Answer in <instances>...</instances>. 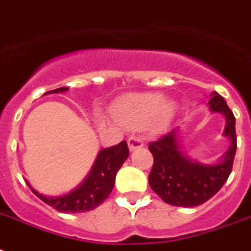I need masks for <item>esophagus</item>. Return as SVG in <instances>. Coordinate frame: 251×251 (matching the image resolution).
Here are the masks:
<instances>
[{
    "label": "esophagus",
    "instance_id": "obj_1",
    "mask_svg": "<svg viewBox=\"0 0 251 251\" xmlns=\"http://www.w3.org/2000/svg\"><path fill=\"white\" fill-rule=\"evenodd\" d=\"M127 146H129V150L132 152V151H135V150H138V148H142V147H144V143H143V140L140 139V138L131 136V138L127 140Z\"/></svg>",
    "mask_w": 251,
    "mask_h": 251
}]
</instances>
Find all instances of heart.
<instances>
[{"mask_svg": "<svg viewBox=\"0 0 251 251\" xmlns=\"http://www.w3.org/2000/svg\"><path fill=\"white\" fill-rule=\"evenodd\" d=\"M176 111L174 101H165L164 95L156 93L134 94L119 100L112 108V115L126 126L146 125L153 119L152 127L156 131L164 130L170 124Z\"/></svg>", "mask_w": 251, "mask_h": 251, "instance_id": "1", "label": "heart"}]
</instances>
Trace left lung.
Wrapping results in <instances>:
<instances>
[{
    "mask_svg": "<svg viewBox=\"0 0 251 251\" xmlns=\"http://www.w3.org/2000/svg\"><path fill=\"white\" fill-rule=\"evenodd\" d=\"M207 104L213 113L225 116L223 136L229 139V148L218 162L202 164L188 157L180 148L179 127L148 146L153 156V166L148 176L151 188L173 206L193 207L206 202L223 187L232 172L237 148L235 116L215 91Z\"/></svg>",
    "mask_w": 251,
    "mask_h": 251,
    "instance_id": "left-lung-1",
    "label": "left lung"
}]
</instances>
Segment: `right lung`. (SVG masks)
<instances>
[{
  "label": "right lung",
  "mask_w": 251,
  "mask_h": 251,
  "mask_svg": "<svg viewBox=\"0 0 251 251\" xmlns=\"http://www.w3.org/2000/svg\"><path fill=\"white\" fill-rule=\"evenodd\" d=\"M64 91H68V87H59L45 94H59ZM127 157L129 148L126 140L111 148L100 150L86 178L66 195L46 196L36 191L28 180H25V183L38 199L60 213H85L94 210L104 202L113 189L116 174Z\"/></svg>",
  "instance_id": "right-lung-1"
}]
</instances>
